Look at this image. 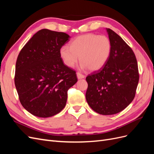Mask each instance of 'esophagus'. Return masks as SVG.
Returning <instances> with one entry per match:
<instances>
[{
    "label": "esophagus",
    "mask_w": 154,
    "mask_h": 154,
    "mask_svg": "<svg viewBox=\"0 0 154 154\" xmlns=\"http://www.w3.org/2000/svg\"><path fill=\"white\" fill-rule=\"evenodd\" d=\"M76 75H77V77H78V79H82V78H84L85 77V75H83V74H82V73L78 72L76 73Z\"/></svg>",
    "instance_id": "34e87169"
}]
</instances>
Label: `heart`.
Here are the masks:
<instances>
[{
    "label": "heart",
    "mask_w": 154,
    "mask_h": 154,
    "mask_svg": "<svg viewBox=\"0 0 154 154\" xmlns=\"http://www.w3.org/2000/svg\"><path fill=\"white\" fill-rule=\"evenodd\" d=\"M111 51L112 44L108 36L87 33L76 37L70 42V47L62 46L60 55L69 67L75 65L79 57L82 69L96 71L106 64Z\"/></svg>",
    "instance_id": "b5f03b06"
}]
</instances>
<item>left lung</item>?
<instances>
[{
    "label": "left lung",
    "instance_id": "8db88e82",
    "mask_svg": "<svg viewBox=\"0 0 154 154\" xmlns=\"http://www.w3.org/2000/svg\"><path fill=\"white\" fill-rule=\"evenodd\" d=\"M106 29L112 44L110 56L103 67L86 78L85 97L88 105L97 113L112 115L133 101L139 76L132 49L114 31Z\"/></svg>",
    "mask_w": 154,
    "mask_h": 154
}]
</instances>
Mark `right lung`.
<instances>
[{"label":"right lung","mask_w":154,"mask_h":154,"mask_svg":"<svg viewBox=\"0 0 154 154\" xmlns=\"http://www.w3.org/2000/svg\"><path fill=\"white\" fill-rule=\"evenodd\" d=\"M71 38L62 32L38 31L22 49L15 67V84L23 107L40 118L61 112L67 91L77 82L76 72L64 65L60 49Z\"/></svg>","instance_id":"add662e5"}]
</instances>
